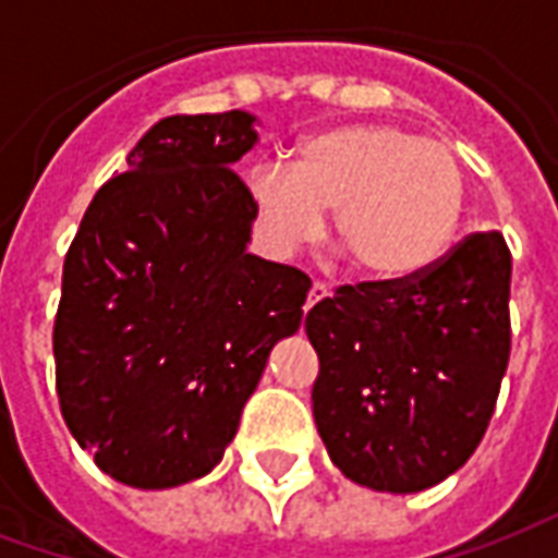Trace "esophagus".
Here are the masks:
<instances>
[{"instance_id": "34e87169", "label": "esophagus", "mask_w": 558, "mask_h": 558, "mask_svg": "<svg viewBox=\"0 0 558 558\" xmlns=\"http://www.w3.org/2000/svg\"><path fill=\"white\" fill-rule=\"evenodd\" d=\"M326 295H328L326 287H323V283H314V287H311V292H307V304H304V311H311V307H314L316 302H323Z\"/></svg>"}]
</instances>
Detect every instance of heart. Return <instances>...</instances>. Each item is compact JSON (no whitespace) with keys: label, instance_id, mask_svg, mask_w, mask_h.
Instances as JSON below:
<instances>
[{"label":"heart","instance_id":"heart-1","mask_svg":"<svg viewBox=\"0 0 558 558\" xmlns=\"http://www.w3.org/2000/svg\"><path fill=\"white\" fill-rule=\"evenodd\" d=\"M259 230L280 256L302 251L335 208V235L367 278L403 280L430 268L454 239L466 179L448 146L398 125L316 134L287 163L251 172Z\"/></svg>","mask_w":558,"mask_h":558}]
</instances>
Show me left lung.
Segmentation results:
<instances>
[{
  "label": "left lung",
  "instance_id": "1",
  "mask_svg": "<svg viewBox=\"0 0 558 558\" xmlns=\"http://www.w3.org/2000/svg\"><path fill=\"white\" fill-rule=\"evenodd\" d=\"M508 295V244L475 232L412 278L340 287L307 311L316 430L347 478L418 493L466 463L511 355Z\"/></svg>",
  "mask_w": 558,
  "mask_h": 558
}]
</instances>
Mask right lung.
<instances>
[{
    "label": "right lung",
    "mask_w": 558,
    "mask_h": 558,
    "mask_svg": "<svg viewBox=\"0 0 558 558\" xmlns=\"http://www.w3.org/2000/svg\"><path fill=\"white\" fill-rule=\"evenodd\" d=\"M244 110L167 116L95 194L62 268L56 391L101 472L140 490L208 475L311 278L247 254Z\"/></svg>",
    "instance_id": "add662e5"
}]
</instances>
